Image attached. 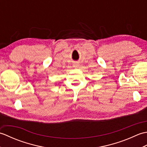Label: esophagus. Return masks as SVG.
<instances>
[{"instance_id": "34e87169", "label": "esophagus", "mask_w": 147, "mask_h": 147, "mask_svg": "<svg viewBox=\"0 0 147 147\" xmlns=\"http://www.w3.org/2000/svg\"><path fill=\"white\" fill-rule=\"evenodd\" d=\"M79 63L78 62H74V63L73 64V67H79Z\"/></svg>"}]
</instances>
